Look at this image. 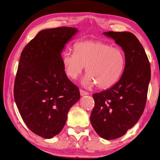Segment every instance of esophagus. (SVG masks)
<instances>
[{
	"label": "esophagus",
	"mask_w": 160,
	"mask_h": 160,
	"mask_svg": "<svg viewBox=\"0 0 160 160\" xmlns=\"http://www.w3.org/2000/svg\"><path fill=\"white\" fill-rule=\"evenodd\" d=\"M80 95H81V96H87V95H89V93H88V92L84 91V90H82V89H80Z\"/></svg>",
	"instance_id": "obj_1"
}]
</instances>
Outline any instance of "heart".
I'll list each match as a JSON object with an SVG mask.
<instances>
[{
	"label": "heart",
	"mask_w": 160,
	"mask_h": 160,
	"mask_svg": "<svg viewBox=\"0 0 160 160\" xmlns=\"http://www.w3.org/2000/svg\"><path fill=\"white\" fill-rule=\"evenodd\" d=\"M62 63L67 76L75 80L86 66L88 74L82 84L88 88L96 84L100 89L109 88L120 79L126 65L124 51L101 41L87 40L77 43L75 52L63 54Z\"/></svg>",
	"instance_id": "obj_1"
}]
</instances>
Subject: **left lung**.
Here are the masks:
<instances>
[{"label":"left lung","mask_w":160,"mask_h":160,"mask_svg":"<svg viewBox=\"0 0 160 160\" xmlns=\"http://www.w3.org/2000/svg\"><path fill=\"white\" fill-rule=\"evenodd\" d=\"M120 46L126 65L120 79L111 88L93 94L95 105L90 121L96 132L106 140L118 138L134 126L146 106L150 66L143 46L130 32H104Z\"/></svg>","instance_id":"1"}]
</instances>
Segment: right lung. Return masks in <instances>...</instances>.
<instances>
[{
	"label": "right lung",
	"instance_id": "right-lung-1",
	"mask_svg": "<svg viewBox=\"0 0 160 160\" xmlns=\"http://www.w3.org/2000/svg\"><path fill=\"white\" fill-rule=\"evenodd\" d=\"M78 32L73 27L40 31L20 57L14 97L31 132L52 138L64 127L68 110L80 99V91L66 76L62 52Z\"/></svg>",
	"mask_w": 160,
	"mask_h": 160
}]
</instances>
